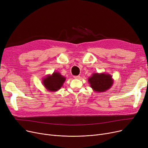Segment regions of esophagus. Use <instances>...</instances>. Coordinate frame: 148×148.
Masks as SVG:
<instances>
[{"label":"esophagus","instance_id":"1","mask_svg":"<svg viewBox=\"0 0 148 148\" xmlns=\"http://www.w3.org/2000/svg\"><path fill=\"white\" fill-rule=\"evenodd\" d=\"M74 78L75 79H79L80 78V75H75V76H74Z\"/></svg>","mask_w":148,"mask_h":148}]
</instances>
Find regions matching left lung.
<instances>
[{
  "mask_svg": "<svg viewBox=\"0 0 148 148\" xmlns=\"http://www.w3.org/2000/svg\"><path fill=\"white\" fill-rule=\"evenodd\" d=\"M112 76L108 73H93L88 79V82L93 90L104 92L111 88L113 84Z\"/></svg>",
  "mask_w": 148,
  "mask_h": 148,
  "instance_id": "obj_1",
  "label": "left lung"
}]
</instances>
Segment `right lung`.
<instances>
[{
  "mask_svg": "<svg viewBox=\"0 0 148 148\" xmlns=\"http://www.w3.org/2000/svg\"><path fill=\"white\" fill-rule=\"evenodd\" d=\"M44 88L50 92L59 90L66 80V77L59 72H54L52 74L47 75L42 80Z\"/></svg>",
  "mask_w": 148,
  "mask_h": 148,
  "instance_id": "1",
  "label": "right lung"
}]
</instances>
